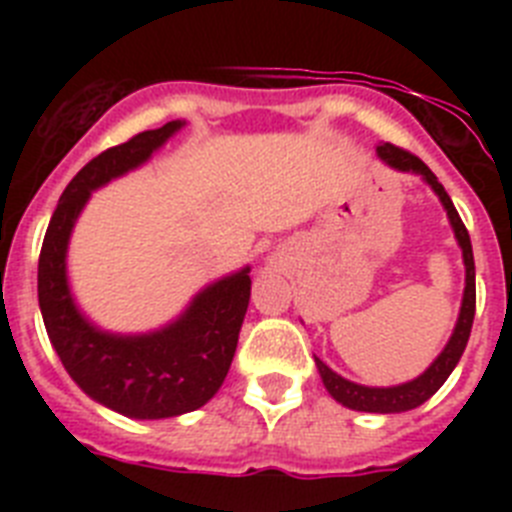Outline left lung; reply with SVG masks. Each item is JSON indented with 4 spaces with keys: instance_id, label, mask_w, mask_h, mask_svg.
I'll return each mask as SVG.
<instances>
[{
    "instance_id": "1",
    "label": "left lung",
    "mask_w": 512,
    "mask_h": 512,
    "mask_svg": "<svg viewBox=\"0 0 512 512\" xmlns=\"http://www.w3.org/2000/svg\"><path fill=\"white\" fill-rule=\"evenodd\" d=\"M377 156L382 158L384 164H390L397 171H413L420 174L425 182L431 184L433 192L438 194L441 205L446 207V215L451 220V228H454L456 241L461 246V256H464V266H467V287H464V300H461L459 320H456V328L451 333L449 343L443 348L438 359L433 361L428 369H425L420 377H415L413 382L397 384V387H364V384L348 382L341 374H336L330 366H325L323 361L315 356V364H318L320 379H323L325 390L330 392V397L341 405L351 410H361V413H405V410H413L418 405H423L431 395H436L438 387H441L449 374L454 372V366L459 364L464 348H467L469 333H472L474 323V305H477V287H474V253H472V241H469V233L461 223L459 212H456L454 202L446 194L443 184L438 182L436 174H433L428 166L420 161L418 156H413L405 148H397L392 143H384L377 146Z\"/></svg>"
}]
</instances>
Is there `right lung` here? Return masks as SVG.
Wrapping results in <instances>:
<instances>
[{
    "label": "right lung",
    "instance_id": "obj_1",
    "mask_svg": "<svg viewBox=\"0 0 512 512\" xmlns=\"http://www.w3.org/2000/svg\"><path fill=\"white\" fill-rule=\"evenodd\" d=\"M182 125V120H171L92 158L63 189L38 261L40 312L69 377L99 405L138 420L192 413L220 390L246 318L251 269L246 266L202 289L166 328L117 336L89 323L74 305L66 248L94 189L148 161Z\"/></svg>",
    "mask_w": 512,
    "mask_h": 512
}]
</instances>
